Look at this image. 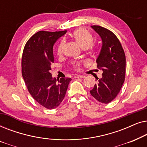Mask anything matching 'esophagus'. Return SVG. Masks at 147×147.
I'll return each instance as SVG.
<instances>
[{
	"mask_svg": "<svg viewBox=\"0 0 147 147\" xmlns=\"http://www.w3.org/2000/svg\"><path fill=\"white\" fill-rule=\"evenodd\" d=\"M85 78V76L82 75H77L75 76V78Z\"/></svg>",
	"mask_w": 147,
	"mask_h": 147,
	"instance_id": "obj_1",
	"label": "esophagus"
}]
</instances>
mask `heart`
Returning a JSON list of instances; mask_svg holds the SVG:
<instances>
[{
	"mask_svg": "<svg viewBox=\"0 0 147 147\" xmlns=\"http://www.w3.org/2000/svg\"><path fill=\"white\" fill-rule=\"evenodd\" d=\"M73 37L76 40V42L79 44L80 47L83 49H87L89 47L90 45L93 41V37L88 32L84 29V28H79L76 29L73 33ZM65 42L64 41H61L59 43L57 48V53L58 55H61L63 51V49L64 47ZM73 65L75 69H80V63L78 62H75L73 63Z\"/></svg>",
	"mask_w": 147,
	"mask_h": 147,
	"instance_id": "b5f03b06",
	"label": "heart"
}]
</instances>
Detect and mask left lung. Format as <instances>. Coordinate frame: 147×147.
Returning <instances> with one entry per match:
<instances>
[{"mask_svg": "<svg viewBox=\"0 0 147 147\" xmlns=\"http://www.w3.org/2000/svg\"><path fill=\"white\" fill-rule=\"evenodd\" d=\"M91 27L102 39V48L96 63L103 73L102 78H96L98 82L90 94L98 102L108 104L116 97L124 84L125 54L120 41L112 31L98 25Z\"/></svg>", "mask_w": 147, "mask_h": 147, "instance_id": "8db88e82", "label": "left lung"}]
</instances>
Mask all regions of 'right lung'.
<instances>
[{
    "instance_id": "add662e5",
    "label": "right lung",
    "mask_w": 147,
    "mask_h": 147,
    "mask_svg": "<svg viewBox=\"0 0 147 147\" xmlns=\"http://www.w3.org/2000/svg\"><path fill=\"white\" fill-rule=\"evenodd\" d=\"M66 32H37L28 40L23 49L22 76L28 91L40 105L47 109L59 106L71 80L69 78L56 80L50 73L54 62L53 45Z\"/></svg>"
}]
</instances>
